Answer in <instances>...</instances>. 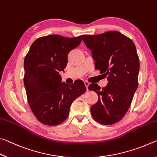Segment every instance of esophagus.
I'll return each mask as SVG.
<instances>
[{"label": "esophagus", "mask_w": 157, "mask_h": 157, "mask_svg": "<svg viewBox=\"0 0 157 157\" xmlns=\"http://www.w3.org/2000/svg\"><path fill=\"white\" fill-rule=\"evenodd\" d=\"M84 83H85V86H86V87L87 90H88V86H89V85H90V83H89V82H88V81H85Z\"/></svg>", "instance_id": "obj_1"}]
</instances>
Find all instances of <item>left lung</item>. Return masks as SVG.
<instances>
[{
	"instance_id": "left-lung-1",
	"label": "left lung",
	"mask_w": 157,
	"mask_h": 157,
	"mask_svg": "<svg viewBox=\"0 0 157 157\" xmlns=\"http://www.w3.org/2000/svg\"><path fill=\"white\" fill-rule=\"evenodd\" d=\"M92 51L95 69L107 77L106 87L88 86L96 92L98 101L90 108L92 116L101 124H113L124 116L138 88L139 58L133 41L117 31L82 35Z\"/></svg>"
}]
</instances>
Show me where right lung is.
<instances>
[{
	"label": "right lung",
	"instance_id": "right-lung-1",
	"mask_svg": "<svg viewBox=\"0 0 157 157\" xmlns=\"http://www.w3.org/2000/svg\"><path fill=\"white\" fill-rule=\"evenodd\" d=\"M81 41L82 36H44L33 43L25 56L24 81L28 101L44 124L55 126L65 121L72 102L86 91L81 80L69 85L62 82L59 74L66 67L69 53Z\"/></svg>",
	"mask_w": 157,
	"mask_h": 157
}]
</instances>
